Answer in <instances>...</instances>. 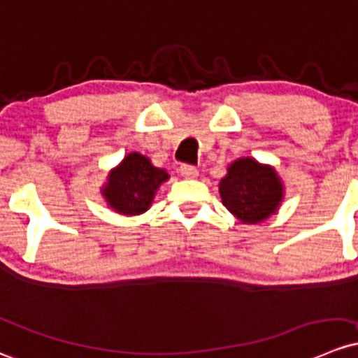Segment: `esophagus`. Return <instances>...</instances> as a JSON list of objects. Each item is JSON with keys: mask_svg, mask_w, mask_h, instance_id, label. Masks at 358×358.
<instances>
[{"mask_svg": "<svg viewBox=\"0 0 358 358\" xmlns=\"http://www.w3.org/2000/svg\"><path fill=\"white\" fill-rule=\"evenodd\" d=\"M180 173H182V176H185V178H195V176L199 175V169L192 166V164H182V166H180Z\"/></svg>", "mask_w": 358, "mask_h": 358, "instance_id": "1", "label": "esophagus"}]
</instances>
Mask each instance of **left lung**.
Returning <instances> with one entry per match:
<instances>
[{"mask_svg":"<svg viewBox=\"0 0 358 358\" xmlns=\"http://www.w3.org/2000/svg\"><path fill=\"white\" fill-rule=\"evenodd\" d=\"M223 206L243 224H257L274 214L283 201V182L269 164L240 157L220 182Z\"/></svg>","mask_w":358,"mask_h":358,"instance_id":"obj_1","label":"left lung"}]
</instances>
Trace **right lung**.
I'll use <instances>...</instances> for the list:
<instances>
[{
  "mask_svg": "<svg viewBox=\"0 0 358 358\" xmlns=\"http://www.w3.org/2000/svg\"><path fill=\"white\" fill-rule=\"evenodd\" d=\"M168 178L166 169L152 166L149 157L142 154L130 152L111 169L101 194L116 213L137 216L150 208L156 190Z\"/></svg>",
  "mask_w": 358,
  "mask_h": 358,
  "instance_id": "obj_1",
  "label": "right lung"
}]
</instances>
